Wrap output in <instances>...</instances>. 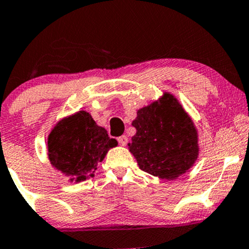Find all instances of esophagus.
Here are the masks:
<instances>
[{
    "mask_svg": "<svg viewBox=\"0 0 249 249\" xmlns=\"http://www.w3.org/2000/svg\"><path fill=\"white\" fill-rule=\"evenodd\" d=\"M127 142H128V139H127L126 136H122V137H119V138H118L119 145H122V146H125V145L127 144Z\"/></svg>",
    "mask_w": 249,
    "mask_h": 249,
    "instance_id": "34e87169",
    "label": "esophagus"
}]
</instances>
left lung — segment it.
I'll return each mask as SVG.
<instances>
[{"label": "left lung", "mask_w": 249, "mask_h": 249, "mask_svg": "<svg viewBox=\"0 0 249 249\" xmlns=\"http://www.w3.org/2000/svg\"><path fill=\"white\" fill-rule=\"evenodd\" d=\"M132 126L137 132L128 142L141 170L174 180L186 173L199 157L198 130L176 96L164 92L137 111Z\"/></svg>", "instance_id": "obj_1"}]
</instances>
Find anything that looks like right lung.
I'll use <instances>...</instances> for the list:
<instances>
[{"label": "right lung", "instance_id": "1", "mask_svg": "<svg viewBox=\"0 0 249 249\" xmlns=\"http://www.w3.org/2000/svg\"><path fill=\"white\" fill-rule=\"evenodd\" d=\"M118 145L87 111L59 119L48 136V158L55 170L81 182L93 177L108 150Z\"/></svg>", "mask_w": 249, "mask_h": 249}]
</instances>
